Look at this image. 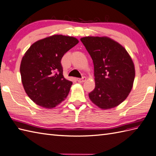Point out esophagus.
Masks as SVG:
<instances>
[{
	"label": "esophagus",
	"mask_w": 156,
	"mask_h": 156,
	"mask_svg": "<svg viewBox=\"0 0 156 156\" xmlns=\"http://www.w3.org/2000/svg\"><path fill=\"white\" fill-rule=\"evenodd\" d=\"M77 81L78 82H79V83H83V82H85V80H86V77H83L82 78H78L77 79Z\"/></svg>",
	"instance_id": "obj_1"
}]
</instances>
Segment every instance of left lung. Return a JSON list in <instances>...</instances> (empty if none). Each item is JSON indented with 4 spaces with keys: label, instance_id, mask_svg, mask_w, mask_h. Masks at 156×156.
Here are the masks:
<instances>
[{
    "label": "left lung",
    "instance_id": "1",
    "mask_svg": "<svg viewBox=\"0 0 156 156\" xmlns=\"http://www.w3.org/2000/svg\"><path fill=\"white\" fill-rule=\"evenodd\" d=\"M94 65L95 87L89 93L91 101L101 109L119 105L133 87L135 67L123 46L106 37L81 39Z\"/></svg>",
    "mask_w": 156,
    "mask_h": 156
}]
</instances>
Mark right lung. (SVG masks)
Wrapping results in <instances>:
<instances>
[{"label": "right lung", "mask_w": 156, "mask_h": 156, "mask_svg": "<svg viewBox=\"0 0 156 156\" xmlns=\"http://www.w3.org/2000/svg\"><path fill=\"white\" fill-rule=\"evenodd\" d=\"M78 43L75 37L55 34L37 41L25 53L20 67L23 85L38 105L53 108L67 98L73 83L64 77L61 61Z\"/></svg>", "instance_id": "obj_1"}]
</instances>
